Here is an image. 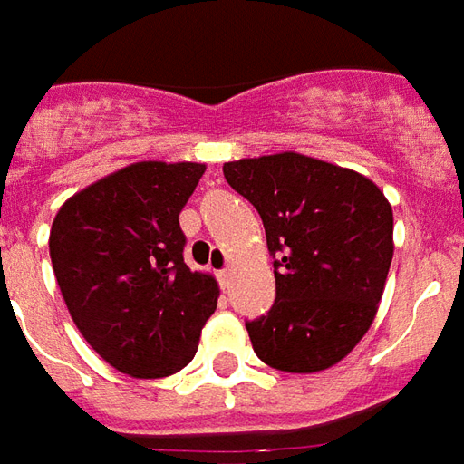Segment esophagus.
Instances as JSON below:
<instances>
[{
  "label": "esophagus",
  "mask_w": 464,
  "mask_h": 464,
  "mask_svg": "<svg viewBox=\"0 0 464 464\" xmlns=\"http://www.w3.org/2000/svg\"><path fill=\"white\" fill-rule=\"evenodd\" d=\"M217 277H219V285H222V290H227L229 287V279H232V269L225 267L217 272Z\"/></svg>",
  "instance_id": "obj_1"
}]
</instances>
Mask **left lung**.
I'll use <instances>...</instances> for the list:
<instances>
[{
  "mask_svg": "<svg viewBox=\"0 0 464 464\" xmlns=\"http://www.w3.org/2000/svg\"><path fill=\"white\" fill-rule=\"evenodd\" d=\"M225 179L262 217L277 297L247 322L265 364L322 372L370 330L392 265V207L364 174L300 152L225 162Z\"/></svg>",
  "mask_w": 464,
  "mask_h": 464,
  "instance_id": "left-lung-1",
  "label": "left lung"
}]
</instances>
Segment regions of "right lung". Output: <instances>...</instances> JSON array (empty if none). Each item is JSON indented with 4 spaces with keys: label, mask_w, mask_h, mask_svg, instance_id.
<instances>
[{
    "label": "right lung",
    "mask_w": 464,
    "mask_h": 464,
    "mask_svg": "<svg viewBox=\"0 0 464 464\" xmlns=\"http://www.w3.org/2000/svg\"><path fill=\"white\" fill-rule=\"evenodd\" d=\"M202 162H134L59 207L49 257L72 320L114 370L157 380L192 362L219 285L185 265L179 212Z\"/></svg>",
    "instance_id": "right-lung-1"
}]
</instances>
